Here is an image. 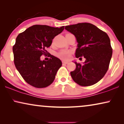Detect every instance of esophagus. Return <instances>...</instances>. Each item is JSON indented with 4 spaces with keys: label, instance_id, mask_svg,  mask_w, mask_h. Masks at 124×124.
I'll return each instance as SVG.
<instances>
[{
    "label": "esophagus",
    "instance_id": "34e87169",
    "mask_svg": "<svg viewBox=\"0 0 124 124\" xmlns=\"http://www.w3.org/2000/svg\"><path fill=\"white\" fill-rule=\"evenodd\" d=\"M62 64H67L68 63V62H66V61H62Z\"/></svg>",
    "mask_w": 124,
    "mask_h": 124
}]
</instances>
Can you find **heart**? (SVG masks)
I'll use <instances>...</instances> for the list:
<instances>
[{
	"label": "heart",
	"mask_w": 124,
	"mask_h": 124,
	"mask_svg": "<svg viewBox=\"0 0 124 124\" xmlns=\"http://www.w3.org/2000/svg\"><path fill=\"white\" fill-rule=\"evenodd\" d=\"M70 52L66 50H62L57 54V56L62 60H68L70 57Z\"/></svg>",
	"instance_id": "b5f03b06"
}]
</instances>
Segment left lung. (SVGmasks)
I'll return each instance as SVG.
<instances>
[{
    "label": "left lung",
    "mask_w": 124,
    "mask_h": 124,
    "mask_svg": "<svg viewBox=\"0 0 124 124\" xmlns=\"http://www.w3.org/2000/svg\"><path fill=\"white\" fill-rule=\"evenodd\" d=\"M65 29L77 39L76 57L86 59L83 64L74 62L76 68L70 72L71 77L80 86L95 84L104 77L109 68L112 55L109 37L106 32L90 23L68 25Z\"/></svg>",
    "instance_id": "left-lung-1"
}]
</instances>
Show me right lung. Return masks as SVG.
<instances>
[{
    "label": "right lung",
    "instance_id": "add662e5",
    "mask_svg": "<svg viewBox=\"0 0 124 124\" xmlns=\"http://www.w3.org/2000/svg\"><path fill=\"white\" fill-rule=\"evenodd\" d=\"M64 29V26L59 28L35 25L17 37L13 46L14 63L28 84L37 88H43L54 82L57 70L62 65V61L50 54L49 61H42L40 56L49 54L46 48Z\"/></svg>",
    "mask_w": 124,
    "mask_h": 124
}]
</instances>
